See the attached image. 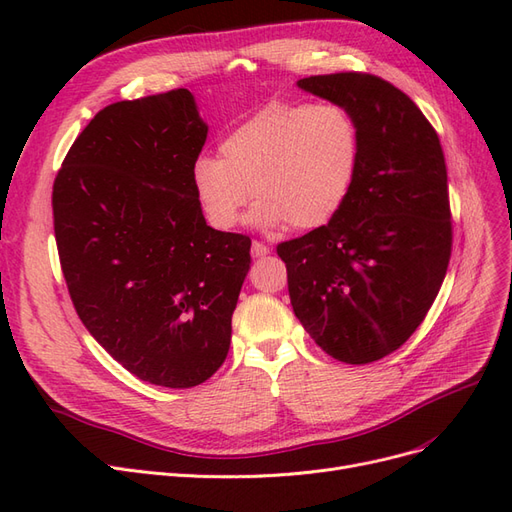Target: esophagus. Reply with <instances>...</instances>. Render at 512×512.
Wrapping results in <instances>:
<instances>
[{"label":"esophagus","mask_w":512,"mask_h":512,"mask_svg":"<svg viewBox=\"0 0 512 512\" xmlns=\"http://www.w3.org/2000/svg\"><path fill=\"white\" fill-rule=\"evenodd\" d=\"M269 252H271V250H269V247H267L265 243H260V241H254V243H252V256H254V258H265Z\"/></svg>","instance_id":"obj_1"}]
</instances>
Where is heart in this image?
Instances as JSON below:
<instances>
[{
	"label": "heart",
	"mask_w": 512,
	"mask_h": 512,
	"mask_svg": "<svg viewBox=\"0 0 512 512\" xmlns=\"http://www.w3.org/2000/svg\"><path fill=\"white\" fill-rule=\"evenodd\" d=\"M359 164V132L337 104L273 102L220 141V158L192 164V190L207 222L235 228L247 196L260 228L316 230L344 207Z\"/></svg>",
	"instance_id": "obj_1"
}]
</instances>
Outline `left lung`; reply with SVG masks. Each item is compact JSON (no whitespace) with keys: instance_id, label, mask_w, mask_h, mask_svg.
I'll use <instances>...</instances> for the list:
<instances>
[{"instance_id":"8db88e82","label":"left lung","mask_w":512,"mask_h":512,"mask_svg":"<svg viewBox=\"0 0 512 512\" xmlns=\"http://www.w3.org/2000/svg\"><path fill=\"white\" fill-rule=\"evenodd\" d=\"M297 87L348 111L359 164L335 218L277 254L303 329L333 359L365 365L406 344L444 282L453 243L444 153L421 108L374 74Z\"/></svg>"}]
</instances>
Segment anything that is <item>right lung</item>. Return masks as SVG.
Instances as JSON below:
<instances>
[{"instance_id":"1","label":"right lung","mask_w":512,"mask_h":512,"mask_svg":"<svg viewBox=\"0 0 512 512\" xmlns=\"http://www.w3.org/2000/svg\"><path fill=\"white\" fill-rule=\"evenodd\" d=\"M209 126L188 89L102 108L53 185L55 239L76 314L149 384L190 389L230 348L250 237L207 226L192 164Z\"/></svg>"}]
</instances>
